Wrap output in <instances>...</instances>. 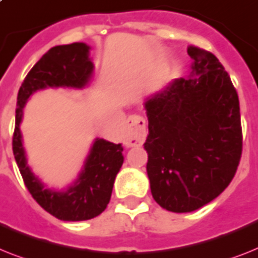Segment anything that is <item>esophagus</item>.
<instances>
[{"mask_svg":"<svg viewBox=\"0 0 258 258\" xmlns=\"http://www.w3.org/2000/svg\"><path fill=\"white\" fill-rule=\"evenodd\" d=\"M146 119L140 115H130L125 120V144L128 147L140 146L146 140Z\"/></svg>","mask_w":258,"mask_h":258,"instance_id":"esophagus-1","label":"esophagus"}]
</instances>
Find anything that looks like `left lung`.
Here are the masks:
<instances>
[{"label":"left lung","instance_id":"8db88e82","mask_svg":"<svg viewBox=\"0 0 258 258\" xmlns=\"http://www.w3.org/2000/svg\"><path fill=\"white\" fill-rule=\"evenodd\" d=\"M189 78L171 82L144 103L147 173L162 208L192 212L233 179L242 152L237 91L212 53L188 46Z\"/></svg>","mask_w":258,"mask_h":258}]
</instances>
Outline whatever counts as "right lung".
Listing matches in <instances>:
<instances>
[{
  "mask_svg": "<svg viewBox=\"0 0 258 258\" xmlns=\"http://www.w3.org/2000/svg\"><path fill=\"white\" fill-rule=\"evenodd\" d=\"M90 46L82 42L54 46L33 66L18 91L13 154L24 183L35 202L46 212L63 221H83L96 217L107 208L115 177L123 164L122 144L95 139L85 167L75 183L63 192L45 188L27 165L20 124L27 99L46 87L82 89L93 75Z\"/></svg>",
  "mask_w": 258,
  "mask_h": 258,
  "instance_id": "1",
  "label": "right lung"
}]
</instances>
